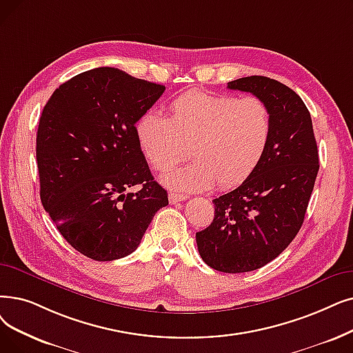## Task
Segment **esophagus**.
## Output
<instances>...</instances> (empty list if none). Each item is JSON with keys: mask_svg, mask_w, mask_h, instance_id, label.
I'll use <instances>...</instances> for the list:
<instances>
[{"mask_svg": "<svg viewBox=\"0 0 353 353\" xmlns=\"http://www.w3.org/2000/svg\"><path fill=\"white\" fill-rule=\"evenodd\" d=\"M186 199H188L186 194L174 193V192L168 193V202H170V203H177V202H181V201H186Z\"/></svg>", "mask_w": 353, "mask_h": 353, "instance_id": "obj_1", "label": "esophagus"}]
</instances>
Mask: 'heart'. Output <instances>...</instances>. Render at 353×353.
Masks as SVG:
<instances>
[{
  "label": "heart",
  "mask_w": 353,
  "mask_h": 353,
  "mask_svg": "<svg viewBox=\"0 0 353 353\" xmlns=\"http://www.w3.org/2000/svg\"><path fill=\"white\" fill-rule=\"evenodd\" d=\"M272 114L256 97L189 90L170 103V117L144 112L135 124L147 163L165 172L189 156L193 161L160 177L173 190L231 189L263 163L272 140ZM190 151H187V148Z\"/></svg>",
  "instance_id": "obj_1"
}]
</instances>
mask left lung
I'll list each match as a JSON object with an SVG mask.
<instances>
[{
  "label": "left lung",
  "instance_id": "1",
  "mask_svg": "<svg viewBox=\"0 0 353 353\" xmlns=\"http://www.w3.org/2000/svg\"><path fill=\"white\" fill-rule=\"evenodd\" d=\"M264 99L272 140L256 170L235 190L213 199V222L196 234L203 261L222 272H248L277 258L300 231L319 172L312 117L284 83L248 76L228 83Z\"/></svg>",
  "mask_w": 353,
  "mask_h": 353
}]
</instances>
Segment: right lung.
<instances>
[{
  "label": "right lung",
  "mask_w": 353,
  "mask_h": 353,
  "mask_svg": "<svg viewBox=\"0 0 353 353\" xmlns=\"http://www.w3.org/2000/svg\"><path fill=\"white\" fill-rule=\"evenodd\" d=\"M164 90L97 68L60 85L44 105L36 140L41 203L62 236L95 261L134 252L168 205L135 137L137 121ZM137 184L139 192L126 193Z\"/></svg>",
  "instance_id": "obj_1"
}]
</instances>
